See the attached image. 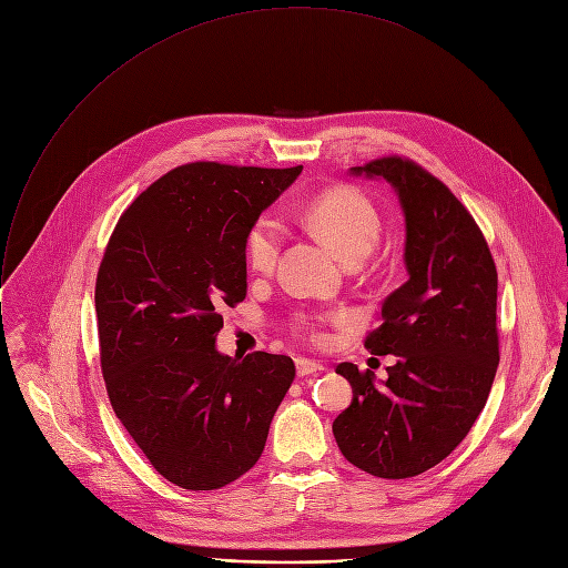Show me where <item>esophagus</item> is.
I'll return each mask as SVG.
<instances>
[{
  "mask_svg": "<svg viewBox=\"0 0 568 568\" xmlns=\"http://www.w3.org/2000/svg\"><path fill=\"white\" fill-rule=\"evenodd\" d=\"M321 371H323V364H318V362H314V359H305V357L296 359V375H298V377L316 375V373H321Z\"/></svg>",
  "mask_w": 568,
  "mask_h": 568,
  "instance_id": "1",
  "label": "esophagus"
}]
</instances>
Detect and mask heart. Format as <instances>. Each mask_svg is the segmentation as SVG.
<instances>
[{"label":"heart","mask_w":568,"mask_h":568,"mask_svg":"<svg viewBox=\"0 0 568 568\" xmlns=\"http://www.w3.org/2000/svg\"><path fill=\"white\" fill-rule=\"evenodd\" d=\"M307 224L351 265L362 263L375 247L382 231L375 204L357 189H333L305 206ZM283 247V224L263 213L245 235V258L256 272H270Z\"/></svg>","instance_id":"b5f03b06"}]
</instances>
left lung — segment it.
<instances>
[{"mask_svg": "<svg viewBox=\"0 0 568 568\" xmlns=\"http://www.w3.org/2000/svg\"><path fill=\"white\" fill-rule=\"evenodd\" d=\"M384 180L404 213L407 283L382 303L373 355H395L386 379L344 362L353 402L333 423L355 467L379 478L418 476L447 458L488 402L497 366V267L454 193L409 159L351 169Z\"/></svg>", "mask_w": 568, "mask_h": 568, "instance_id": "left-lung-1", "label": "left lung"}]
</instances>
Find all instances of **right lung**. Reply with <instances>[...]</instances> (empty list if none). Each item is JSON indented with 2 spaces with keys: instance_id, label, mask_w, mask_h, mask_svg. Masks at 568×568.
Wrapping results in <instances>:
<instances>
[{
  "instance_id": "obj_1",
  "label": "right lung",
  "mask_w": 568,
  "mask_h": 568,
  "mask_svg": "<svg viewBox=\"0 0 568 568\" xmlns=\"http://www.w3.org/2000/svg\"><path fill=\"white\" fill-rule=\"evenodd\" d=\"M303 166H180L121 215L97 278L101 368L112 409L152 467L217 490L261 458L296 368L215 346L224 305L247 296L245 235Z\"/></svg>"
}]
</instances>
